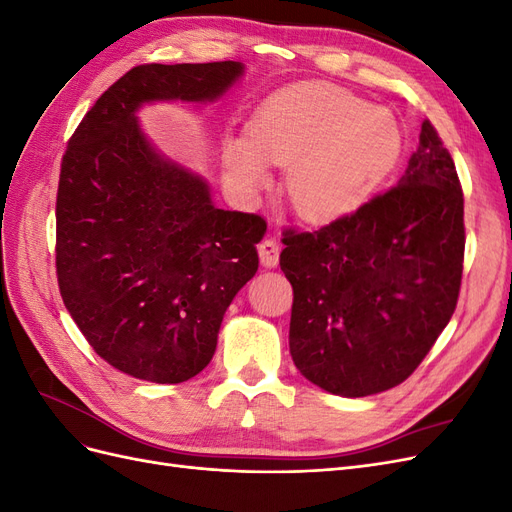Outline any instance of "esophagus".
<instances>
[{"label": "esophagus", "mask_w": 512, "mask_h": 512, "mask_svg": "<svg viewBox=\"0 0 512 512\" xmlns=\"http://www.w3.org/2000/svg\"><path fill=\"white\" fill-rule=\"evenodd\" d=\"M280 252H282V247H280V241H277L275 237L262 239L258 245L262 267H277V262H280Z\"/></svg>", "instance_id": "obj_1"}]
</instances>
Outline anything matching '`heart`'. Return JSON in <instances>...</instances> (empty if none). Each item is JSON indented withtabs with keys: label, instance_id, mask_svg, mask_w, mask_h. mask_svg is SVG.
<instances>
[{
	"label": "heart",
	"instance_id": "1",
	"mask_svg": "<svg viewBox=\"0 0 512 512\" xmlns=\"http://www.w3.org/2000/svg\"><path fill=\"white\" fill-rule=\"evenodd\" d=\"M247 138L224 143L232 188L254 194L269 166H288L284 190L305 220L333 222L365 205L395 170L404 136L397 119L333 85H297L269 96Z\"/></svg>",
	"mask_w": 512,
	"mask_h": 512
}]
</instances>
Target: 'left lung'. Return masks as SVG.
<instances>
[{"mask_svg":"<svg viewBox=\"0 0 512 512\" xmlns=\"http://www.w3.org/2000/svg\"><path fill=\"white\" fill-rule=\"evenodd\" d=\"M282 243L301 374L342 397L410 378L455 312L466 250L463 190L431 121L397 185L316 230L286 228Z\"/></svg>","mask_w":512,"mask_h":512,"instance_id":"obj_1","label":"left lung"}]
</instances>
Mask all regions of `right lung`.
Listing matches in <instances>:
<instances>
[{
	"label": "right lung",
	"instance_id": "1",
	"mask_svg": "<svg viewBox=\"0 0 512 512\" xmlns=\"http://www.w3.org/2000/svg\"><path fill=\"white\" fill-rule=\"evenodd\" d=\"M241 72L239 61L136 66L89 108L61 158V299L96 354L132 378L177 384L209 365L267 230L258 213L213 207L203 179L149 147L134 111L213 100Z\"/></svg>",
	"mask_w": 512,
	"mask_h": 512
}]
</instances>
